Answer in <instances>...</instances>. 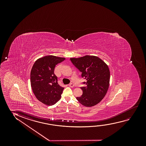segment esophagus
Returning a JSON list of instances; mask_svg holds the SVG:
<instances>
[{
  "instance_id": "esophagus-1",
  "label": "esophagus",
  "mask_w": 146,
  "mask_h": 146,
  "mask_svg": "<svg viewBox=\"0 0 146 146\" xmlns=\"http://www.w3.org/2000/svg\"><path fill=\"white\" fill-rule=\"evenodd\" d=\"M69 86L70 87H73L74 86V85L73 83H70V84H69Z\"/></svg>"
}]
</instances>
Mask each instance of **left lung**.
I'll return each mask as SVG.
<instances>
[{"label":"left lung","mask_w":146,"mask_h":146,"mask_svg":"<svg viewBox=\"0 0 146 146\" xmlns=\"http://www.w3.org/2000/svg\"><path fill=\"white\" fill-rule=\"evenodd\" d=\"M72 64L82 73V78L86 80L80 88L82 96L76 97L80 103L86 107L98 104L106 95L109 88L110 73L108 66L97 56H86L70 58Z\"/></svg>","instance_id":"obj_1"}]
</instances>
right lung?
Instances as JSON below:
<instances>
[{"label":"right lung","instance_id":"1","mask_svg":"<svg viewBox=\"0 0 146 146\" xmlns=\"http://www.w3.org/2000/svg\"><path fill=\"white\" fill-rule=\"evenodd\" d=\"M65 58L49 55L39 58L34 63L30 73V83L36 98L48 106L60 100L64 89L58 84L54 74L55 67Z\"/></svg>","mask_w":146,"mask_h":146}]
</instances>
